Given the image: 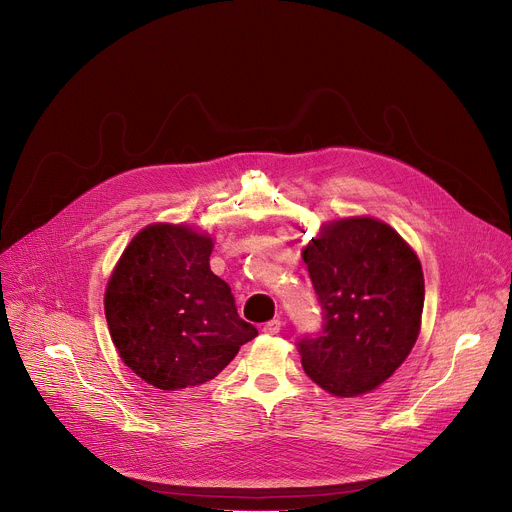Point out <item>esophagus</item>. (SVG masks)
<instances>
[{
  "instance_id": "1",
  "label": "esophagus",
  "mask_w": 512,
  "mask_h": 512,
  "mask_svg": "<svg viewBox=\"0 0 512 512\" xmlns=\"http://www.w3.org/2000/svg\"><path fill=\"white\" fill-rule=\"evenodd\" d=\"M279 330H281V322L279 320H269L263 326V332H267V334H277Z\"/></svg>"
}]
</instances>
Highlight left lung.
<instances>
[{"instance_id": "8db88e82", "label": "left lung", "mask_w": 512, "mask_h": 512, "mask_svg": "<svg viewBox=\"0 0 512 512\" xmlns=\"http://www.w3.org/2000/svg\"><path fill=\"white\" fill-rule=\"evenodd\" d=\"M322 308V330L298 340L306 375L338 397L385 383L421 326L423 271L411 247L369 216L324 225L302 253Z\"/></svg>"}]
</instances>
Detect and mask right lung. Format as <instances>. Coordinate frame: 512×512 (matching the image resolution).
<instances>
[{
    "label": "right lung",
    "instance_id": "obj_1",
    "mask_svg": "<svg viewBox=\"0 0 512 512\" xmlns=\"http://www.w3.org/2000/svg\"><path fill=\"white\" fill-rule=\"evenodd\" d=\"M212 241L182 225H150L123 251L105 291L121 360L148 385L190 391L221 373L257 328L210 271Z\"/></svg>",
    "mask_w": 512,
    "mask_h": 512
}]
</instances>
